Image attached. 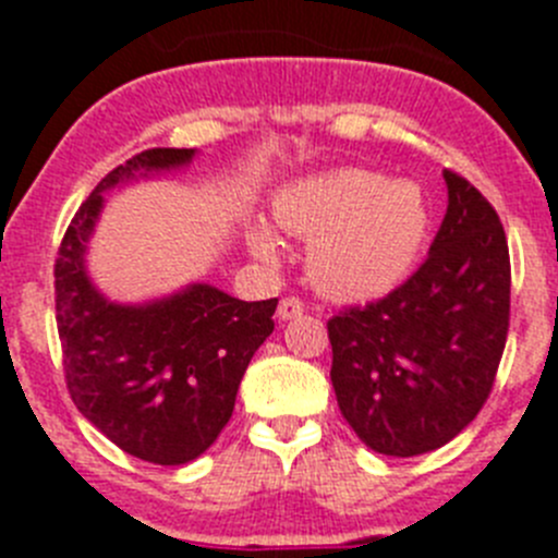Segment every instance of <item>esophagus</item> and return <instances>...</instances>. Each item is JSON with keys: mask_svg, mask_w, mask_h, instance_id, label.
<instances>
[{"mask_svg": "<svg viewBox=\"0 0 558 558\" xmlns=\"http://www.w3.org/2000/svg\"><path fill=\"white\" fill-rule=\"evenodd\" d=\"M304 313V302L302 299H295V295H284L279 307H276V315H279V322H290V318H299Z\"/></svg>", "mask_w": 558, "mask_h": 558, "instance_id": "obj_1", "label": "esophagus"}]
</instances>
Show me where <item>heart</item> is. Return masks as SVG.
Returning a JSON list of instances; mask_svg holds the SVG:
<instances>
[{"instance_id":"obj_1","label":"heart","mask_w":558,"mask_h":558,"mask_svg":"<svg viewBox=\"0 0 558 558\" xmlns=\"http://www.w3.org/2000/svg\"><path fill=\"white\" fill-rule=\"evenodd\" d=\"M274 218L310 240V279L338 299H372L402 282L427 234L418 186L388 184L368 170H335L290 186L276 198ZM248 240L259 259L279 254L263 226Z\"/></svg>"}]
</instances>
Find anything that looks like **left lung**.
<instances>
[{
  "instance_id": "8db88e82",
  "label": "left lung",
  "mask_w": 558,
  "mask_h": 558,
  "mask_svg": "<svg viewBox=\"0 0 558 558\" xmlns=\"http://www.w3.org/2000/svg\"><path fill=\"white\" fill-rule=\"evenodd\" d=\"M447 215L408 282L327 322L332 388L360 441L397 458L438 450L489 399L511 315V259L495 206L445 170Z\"/></svg>"
}]
</instances>
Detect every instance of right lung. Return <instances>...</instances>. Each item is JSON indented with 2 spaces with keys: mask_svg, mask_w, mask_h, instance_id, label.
Returning <instances> with one entry per match:
<instances>
[{
  "mask_svg": "<svg viewBox=\"0 0 558 558\" xmlns=\"http://www.w3.org/2000/svg\"><path fill=\"white\" fill-rule=\"evenodd\" d=\"M192 156V147H150L113 167L75 211L56 259L69 397L122 452L161 466H179L215 445L251 357L274 332L276 299L240 302L211 284H192L145 307H122L92 288L83 254L102 192Z\"/></svg>",
  "mask_w": 558,
  "mask_h": 558,
  "instance_id": "right-lung-1",
  "label": "right lung"
}]
</instances>
